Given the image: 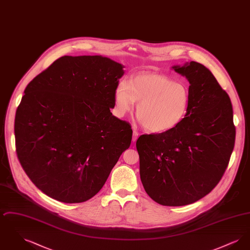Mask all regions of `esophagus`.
<instances>
[{
    "instance_id": "1",
    "label": "esophagus",
    "mask_w": 250,
    "mask_h": 250,
    "mask_svg": "<svg viewBox=\"0 0 250 250\" xmlns=\"http://www.w3.org/2000/svg\"><path fill=\"white\" fill-rule=\"evenodd\" d=\"M138 137H139V132L134 129V130H133V138H132L133 143H135V142L138 140Z\"/></svg>"
}]
</instances>
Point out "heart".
<instances>
[{
    "label": "heart",
    "mask_w": 250,
    "mask_h": 250,
    "mask_svg": "<svg viewBox=\"0 0 250 250\" xmlns=\"http://www.w3.org/2000/svg\"><path fill=\"white\" fill-rule=\"evenodd\" d=\"M137 105V117L146 130L163 133L186 118L190 102L188 88L160 74H140L122 83L115 93V110L123 117Z\"/></svg>",
    "instance_id": "1"
}]
</instances>
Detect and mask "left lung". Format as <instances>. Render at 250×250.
<instances>
[{
  "label": "left lung",
  "instance_id": "1",
  "mask_svg": "<svg viewBox=\"0 0 250 250\" xmlns=\"http://www.w3.org/2000/svg\"><path fill=\"white\" fill-rule=\"evenodd\" d=\"M189 82L188 112L171 130L142 135L140 174L151 199L165 206L201 200L222 178L235 142L230 99L212 72L190 62L174 65Z\"/></svg>",
  "mask_w": 250,
  "mask_h": 250
}]
</instances>
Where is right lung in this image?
I'll list each match as a JSON object with an SVG mask.
<instances>
[{
	"label": "right lung",
	"instance_id": "1",
	"mask_svg": "<svg viewBox=\"0 0 250 250\" xmlns=\"http://www.w3.org/2000/svg\"><path fill=\"white\" fill-rule=\"evenodd\" d=\"M123 68L100 55L63 56L27 85L15 117L16 151L48 197L90 200L129 148V123L110 112Z\"/></svg>",
	"mask_w": 250,
	"mask_h": 250
}]
</instances>
